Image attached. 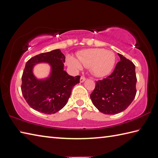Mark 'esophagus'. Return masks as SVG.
<instances>
[{"instance_id":"1","label":"esophagus","mask_w":158,"mask_h":158,"mask_svg":"<svg viewBox=\"0 0 158 158\" xmlns=\"http://www.w3.org/2000/svg\"><path fill=\"white\" fill-rule=\"evenodd\" d=\"M86 80V79L84 77H81V78H80V82L81 83H83V82H84Z\"/></svg>"}]
</instances>
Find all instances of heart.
<instances>
[{
	"label": "heart",
	"instance_id": "obj_1",
	"mask_svg": "<svg viewBox=\"0 0 158 158\" xmlns=\"http://www.w3.org/2000/svg\"><path fill=\"white\" fill-rule=\"evenodd\" d=\"M77 58L68 56L66 59L69 66L75 70H81L83 67L90 68L92 73L97 77L108 75L114 68L115 56L109 50L100 48L83 49L78 53Z\"/></svg>",
	"mask_w": 158,
	"mask_h": 158
}]
</instances>
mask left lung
Segmentation results:
<instances>
[{
    "label": "left lung",
    "instance_id": "8db88e82",
    "mask_svg": "<svg viewBox=\"0 0 158 158\" xmlns=\"http://www.w3.org/2000/svg\"><path fill=\"white\" fill-rule=\"evenodd\" d=\"M120 61L111 75L96 82L90 95L93 105L99 111L115 115L126 110L135 99L136 89L135 65L120 53Z\"/></svg>",
    "mask_w": 158,
    "mask_h": 158
}]
</instances>
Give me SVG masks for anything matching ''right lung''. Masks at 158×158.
Returning a JSON list of instances; mask_svg holds the SVG:
<instances>
[{
    "instance_id": "right-lung-1",
    "label": "right lung",
    "mask_w": 158,
    "mask_h": 158,
    "mask_svg": "<svg viewBox=\"0 0 158 158\" xmlns=\"http://www.w3.org/2000/svg\"><path fill=\"white\" fill-rule=\"evenodd\" d=\"M65 56L59 49L42 53L26 62L22 77V92L29 106L45 114H53L64 106L73 87L79 83L80 76L69 75L64 70ZM48 63L49 75L37 78L33 73L38 63Z\"/></svg>"
}]
</instances>
